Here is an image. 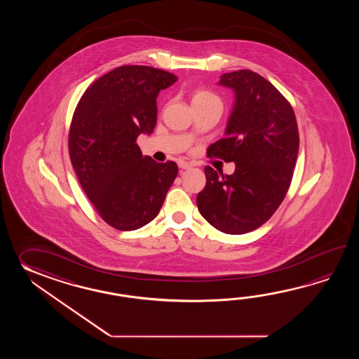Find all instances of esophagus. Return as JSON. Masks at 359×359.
<instances>
[{
  "instance_id": "1",
  "label": "esophagus",
  "mask_w": 359,
  "mask_h": 359,
  "mask_svg": "<svg viewBox=\"0 0 359 359\" xmlns=\"http://www.w3.org/2000/svg\"><path fill=\"white\" fill-rule=\"evenodd\" d=\"M178 167L181 169H189L191 167V164L189 161H178Z\"/></svg>"
}]
</instances>
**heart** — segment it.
<instances>
[{"instance_id": "b5f03b06", "label": "heart", "mask_w": 359, "mask_h": 359, "mask_svg": "<svg viewBox=\"0 0 359 359\" xmlns=\"http://www.w3.org/2000/svg\"><path fill=\"white\" fill-rule=\"evenodd\" d=\"M212 101H221L219 97L206 88H195L192 92V105H201Z\"/></svg>"}]
</instances>
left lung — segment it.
<instances>
[{"label":"left lung","mask_w":359,"mask_h":359,"mask_svg":"<svg viewBox=\"0 0 359 359\" xmlns=\"http://www.w3.org/2000/svg\"><path fill=\"white\" fill-rule=\"evenodd\" d=\"M219 83L236 93L226 136L208 155L235 161L233 175L206 165L198 212L214 229L243 235L273 215L290 187L299 150L298 123L290 102L258 73H224Z\"/></svg>","instance_id":"obj_1"}]
</instances>
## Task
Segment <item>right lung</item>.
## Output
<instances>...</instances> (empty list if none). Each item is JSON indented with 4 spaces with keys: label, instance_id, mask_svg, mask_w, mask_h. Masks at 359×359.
Masks as SVG:
<instances>
[{
    "label": "right lung",
    "instance_id": "add662e5",
    "mask_svg": "<svg viewBox=\"0 0 359 359\" xmlns=\"http://www.w3.org/2000/svg\"><path fill=\"white\" fill-rule=\"evenodd\" d=\"M177 76L146 65H123L84 91L69 128V156L87 198L109 226L141 229L161 210L176 180L175 161L144 156L136 141L156 124V96Z\"/></svg>",
    "mask_w": 359,
    "mask_h": 359
}]
</instances>
